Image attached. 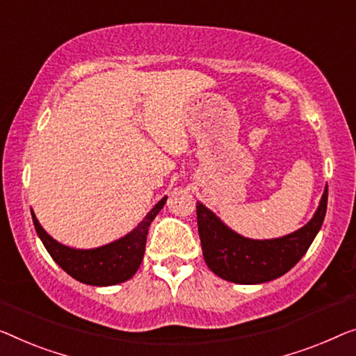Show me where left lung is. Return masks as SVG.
<instances>
[{
	"mask_svg": "<svg viewBox=\"0 0 356 356\" xmlns=\"http://www.w3.org/2000/svg\"><path fill=\"white\" fill-rule=\"evenodd\" d=\"M327 208V187L314 219L291 235L277 240H249L225 227L203 204H196V219L203 257L208 267L232 283L257 284L289 272L304 257L320 232Z\"/></svg>",
	"mask_w": 356,
	"mask_h": 356,
	"instance_id": "obj_1",
	"label": "left lung"
}]
</instances>
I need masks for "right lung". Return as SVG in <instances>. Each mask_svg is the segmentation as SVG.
I'll list each match as a JSON object with an SVG mask.
<instances>
[{
  "label": "right lung",
  "instance_id": "obj_1",
  "mask_svg": "<svg viewBox=\"0 0 356 356\" xmlns=\"http://www.w3.org/2000/svg\"><path fill=\"white\" fill-rule=\"evenodd\" d=\"M166 203V196L158 201L136 230L118 241L97 249H73L57 243L42 230L31 211L35 229L42 245L62 270L79 283L92 286H111L129 280L140 267L145 252L148 227Z\"/></svg>",
  "mask_w": 356,
  "mask_h": 356
}]
</instances>
